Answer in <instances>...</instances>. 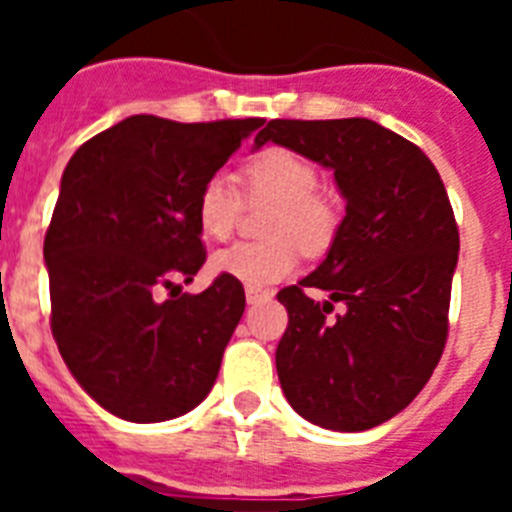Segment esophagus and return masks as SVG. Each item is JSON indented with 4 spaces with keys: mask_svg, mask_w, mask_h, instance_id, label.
Returning a JSON list of instances; mask_svg holds the SVG:
<instances>
[{
    "mask_svg": "<svg viewBox=\"0 0 512 512\" xmlns=\"http://www.w3.org/2000/svg\"><path fill=\"white\" fill-rule=\"evenodd\" d=\"M266 300H271V292H266V289H246L248 305H261Z\"/></svg>",
    "mask_w": 512,
    "mask_h": 512,
    "instance_id": "34e87169",
    "label": "esophagus"
}]
</instances>
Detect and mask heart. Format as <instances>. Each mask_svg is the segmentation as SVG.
<instances>
[{
    "mask_svg": "<svg viewBox=\"0 0 512 512\" xmlns=\"http://www.w3.org/2000/svg\"><path fill=\"white\" fill-rule=\"evenodd\" d=\"M248 200L271 202L266 235L269 243H235L215 251L210 271L248 289H264L287 279L297 266V247L307 253H320L336 233V210L320 197L318 169L287 148H266L253 156L243 169ZM241 194L230 179L215 174L205 179L197 194V225L210 241H225L233 233L241 215ZM289 237H295L289 242Z\"/></svg>",
    "mask_w": 512,
    "mask_h": 512,
    "instance_id": "1",
    "label": "heart"
}]
</instances>
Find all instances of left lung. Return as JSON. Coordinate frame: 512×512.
<instances>
[{
  "label": "left lung",
  "instance_id": "1",
  "mask_svg": "<svg viewBox=\"0 0 512 512\" xmlns=\"http://www.w3.org/2000/svg\"><path fill=\"white\" fill-rule=\"evenodd\" d=\"M277 143L333 171L346 200L325 259L279 292L289 325L277 346L287 402L328 431L395 418L431 379L449 333L459 228L431 158L366 117L269 120L253 151ZM307 286L325 288L315 303ZM341 301L347 310L327 318Z\"/></svg>",
  "mask_w": 512,
  "mask_h": 512
}]
</instances>
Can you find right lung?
<instances>
[{
	"label": "right lung",
	"instance_id": "1",
	"mask_svg": "<svg viewBox=\"0 0 512 512\" xmlns=\"http://www.w3.org/2000/svg\"><path fill=\"white\" fill-rule=\"evenodd\" d=\"M261 125L133 115L71 156L43 243L51 330L107 413L161 423L210 395L246 295L225 277L182 292L207 256L194 205ZM164 288L170 300L158 301Z\"/></svg>",
	"mask_w": 512,
	"mask_h": 512
}]
</instances>
